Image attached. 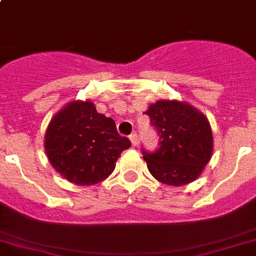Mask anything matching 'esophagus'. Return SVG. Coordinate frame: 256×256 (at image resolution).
<instances>
[{
  "label": "esophagus",
  "instance_id": "esophagus-1",
  "mask_svg": "<svg viewBox=\"0 0 256 256\" xmlns=\"http://www.w3.org/2000/svg\"><path fill=\"white\" fill-rule=\"evenodd\" d=\"M130 140H131V144L135 146L138 143H139V136H138V135L134 132V134L130 135Z\"/></svg>",
  "mask_w": 256,
  "mask_h": 256
}]
</instances>
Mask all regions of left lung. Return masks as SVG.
Segmentation results:
<instances>
[{
	"label": "left lung",
	"mask_w": 256,
	"mask_h": 256,
	"mask_svg": "<svg viewBox=\"0 0 256 256\" xmlns=\"http://www.w3.org/2000/svg\"><path fill=\"white\" fill-rule=\"evenodd\" d=\"M146 114L160 135L158 150L143 158L158 182L180 186L196 180L211 160L214 139L206 116L190 103L157 100Z\"/></svg>",
	"instance_id": "8db88e82"
}]
</instances>
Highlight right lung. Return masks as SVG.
<instances>
[{
    "mask_svg": "<svg viewBox=\"0 0 256 256\" xmlns=\"http://www.w3.org/2000/svg\"><path fill=\"white\" fill-rule=\"evenodd\" d=\"M131 142L117 132L112 118L90 100H73L51 118L45 152L52 168L77 186H94L110 176Z\"/></svg>",
    "mask_w": 256,
    "mask_h": 256,
    "instance_id": "add662e5",
    "label": "right lung"
}]
</instances>
